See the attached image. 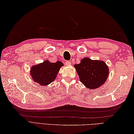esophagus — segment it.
I'll list each match as a JSON object with an SVG mask.
<instances>
[{
    "instance_id": "1",
    "label": "esophagus",
    "mask_w": 134,
    "mask_h": 134,
    "mask_svg": "<svg viewBox=\"0 0 134 134\" xmlns=\"http://www.w3.org/2000/svg\"><path fill=\"white\" fill-rule=\"evenodd\" d=\"M65 65H66V66H69V65H71V63L70 61H66L65 62Z\"/></svg>"
}]
</instances>
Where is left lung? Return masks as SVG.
Masks as SVG:
<instances>
[{"instance_id":"1","label":"left lung","mask_w":134,"mask_h":134,"mask_svg":"<svg viewBox=\"0 0 134 134\" xmlns=\"http://www.w3.org/2000/svg\"><path fill=\"white\" fill-rule=\"evenodd\" d=\"M80 80L89 89H96L106 82L109 74V67L101 60L85 57L74 65Z\"/></svg>"}]
</instances>
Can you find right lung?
Listing matches in <instances>:
<instances>
[{"mask_svg": "<svg viewBox=\"0 0 134 134\" xmlns=\"http://www.w3.org/2000/svg\"><path fill=\"white\" fill-rule=\"evenodd\" d=\"M64 66L61 61L52 63L49 60L33 65L31 68L30 75L33 80L41 86H47L54 81L60 68Z\"/></svg>", "mask_w": 134, "mask_h": 134, "instance_id": "1", "label": "right lung"}]
</instances>
